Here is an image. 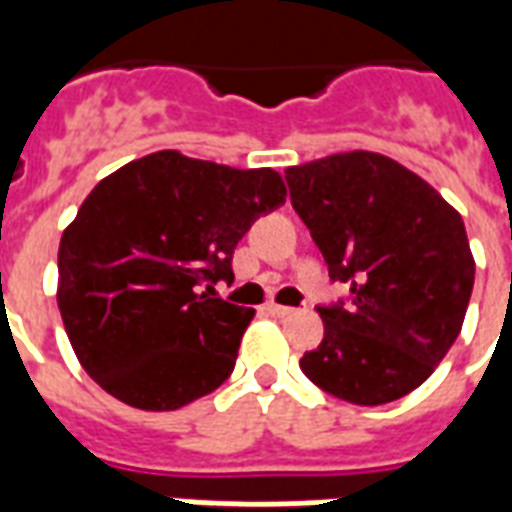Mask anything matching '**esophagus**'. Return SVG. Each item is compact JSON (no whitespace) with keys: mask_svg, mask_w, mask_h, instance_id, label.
<instances>
[{"mask_svg":"<svg viewBox=\"0 0 512 512\" xmlns=\"http://www.w3.org/2000/svg\"><path fill=\"white\" fill-rule=\"evenodd\" d=\"M268 312L274 315V318H288V315H293V307H282V304H268Z\"/></svg>","mask_w":512,"mask_h":512,"instance_id":"obj_1","label":"esophagus"}]
</instances>
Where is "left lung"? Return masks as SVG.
Returning <instances> with one entry per match:
<instances>
[{
  "mask_svg": "<svg viewBox=\"0 0 512 512\" xmlns=\"http://www.w3.org/2000/svg\"><path fill=\"white\" fill-rule=\"evenodd\" d=\"M290 202L351 304L318 307L301 370L323 392L381 406L425 384L461 334L474 257L461 213L395 158L348 150L285 169Z\"/></svg>",
  "mask_w": 512,
  "mask_h": 512,
  "instance_id": "obj_1",
  "label": "left lung"
}]
</instances>
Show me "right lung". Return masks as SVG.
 Masks as SVG:
<instances>
[{
	"label": "right lung",
	"mask_w": 512,
	"mask_h": 512,
	"mask_svg": "<svg viewBox=\"0 0 512 512\" xmlns=\"http://www.w3.org/2000/svg\"><path fill=\"white\" fill-rule=\"evenodd\" d=\"M288 197L271 167L158 150L95 186L57 252L73 354L126 406L175 411L222 386L255 310L216 299L233 249Z\"/></svg>",
	"instance_id": "right-lung-1"
}]
</instances>
